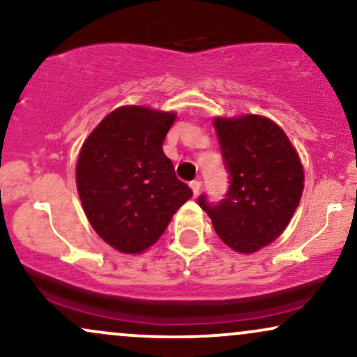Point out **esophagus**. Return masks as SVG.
<instances>
[{
    "label": "esophagus",
    "instance_id": "esophagus-1",
    "mask_svg": "<svg viewBox=\"0 0 357 357\" xmlns=\"http://www.w3.org/2000/svg\"><path fill=\"white\" fill-rule=\"evenodd\" d=\"M190 188L192 190V195L197 196V195H199V190H201V181H197V179H195V181L190 183Z\"/></svg>",
    "mask_w": 357,
    "mask_h": 357
}]
</instances>
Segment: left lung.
I'll return each instance as SVG.
<instances>
[{"mask_svg":"<svg viewBox=\"0 0 357 357\" xmlns=\"http://www.w3.org/2000/svg\"><path fill=\"white\" fill-rule=\"evenodd\" d=\"M214 128L231 184L218 204L204 195L197 203L222 243L251 255L289 225L303 196L301 160L286 132L264 116L214 118Z\"/></svg>","mask_w":357,"mask_h":357,"instance_id":"8db88e82","label":"left lung"}]
</instances>
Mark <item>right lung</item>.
Masks as SVG:
<instances>
[{
    "label": "right lung",
    "mask_w": 357,
    "mask_h": 357,
    "mask_svg": "<svg viewBox=\"0 0 357 357\" xmlns=\"http://www.w3.org/2000/svg\"><path fill=\"white\" fill-rule=\"evenodd\" d=\"M174 119V113L121 106L79 151L76 186L86 218L102 241L126 255L153 246L192 196L162 153Z\"/></svg>",
    "instance_id": "right-lung-1"
}]
</instances>
